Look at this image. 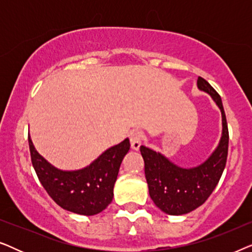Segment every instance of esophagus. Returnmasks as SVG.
<instances>
[{
  "mask_svg": "<svg viewBox=\"0 0 252 252\" xmlns=\"http://www.w3.org/2000/svg\"><path fill=\"white\" fill-rule=\"evenodd\" d=\"M129 141L132 149L139 150L143 141V133L141 132V130H133V132L129 134Z\"/></svg>",
  "mask_w": 252,
  "mask_h": 252,
  "instance_id": "1",
  "label": "esophagus"
}]
</instances>
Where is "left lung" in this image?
<instances>
[{"label":"left lung","mask_w":252,"mask_h":252,"mask_svg":"<svg viewBox=\"0 0 252 252\" xmlns=\"http://www.w3.org/2000/svg\"><path fill=\"white\" fill-rule=\"evenodd\" d=\"M197 87L211 96L221 111L222 135L216 150L204 163L184 168L160 153L141 146L149 195L157 208L171 216L191 212L201 206L215 190L226 166L228 155V127L221 97L205 79L198 77Z\"/></svg>","instance_id":"left-lung-1"}]
</instances>
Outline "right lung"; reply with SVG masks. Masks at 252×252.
Returning <instances> with one entry per match:
<instances>
[{
    "mask_svg": "<svg viewBox=\"0 0 252 252\" xmlns=\"http://www.w3.org/2000/svg\"><path fill=\"white\" fill-rule=\"evenodd\" d=\"M31 159L37 178L61 208L82 216H94L106 209L113 198V187L123 158L129 150V140L105 150L87 167L62 171L35 150L29 136Z\"/></svg>",
    "mask_w": 252,
    "mask_h": 252,
    "instance_id": "right-lung-1",
    "label": "right lung"
}]
</instances>
